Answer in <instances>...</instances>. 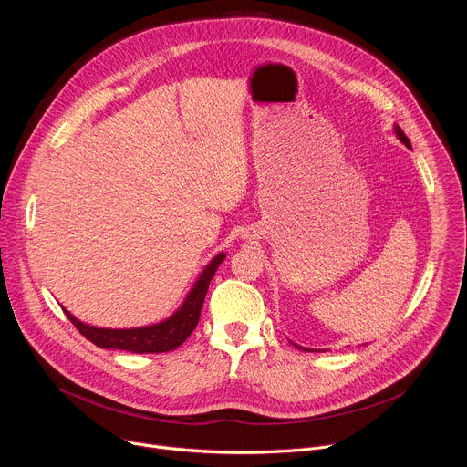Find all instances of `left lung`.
Instances as JSON below:
<instances>
[{"label": "left lung", "mask_w": 467, "mask_h": 467, "mask_svg": "<svg viewBox=\"0 0 467 467\" xmlns=\"http://www.w3.org/2000/svg\"><path fill=\"white\" fill-rule=\"evenodd\" d=\"M393 129H395V135H397V139L401 140V142H403L407 148H412V146H410V140L407 139V135H405V132H403V129L399 127V125H395ZM296 348H299V346H296ZM299 349H303V348H299ZM305 351H308V349H305Z\"/></svg>", "instance_id": "left-lung-1"}]
</instances>
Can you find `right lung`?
I'll return each mask as SVG.
<instances>
[{"instance_id":"obj_1","label":"right lung","mask_w":467,"mask_h":467,"mask_svg":"<svg viewBox=\"0 0 467 467\" xmlns=\"http://www.w3.org/2000/svg\"><path fill=\"white\" fill-rule=\"evenodd\" d=\"M225 253L216 254L203 274L199 275L193 288L186 296L181 308L170 316L168 319L139 328H101L92 327L78 317H74L68 310L62 308L68 319L76 325L81 335L90 340L94 346L103 349H121L130 353H166L179 348L195 328L199 316H202L203 301L209 290V285L218 270V265L223 262Z\"/></svg>"}]
</instances>
